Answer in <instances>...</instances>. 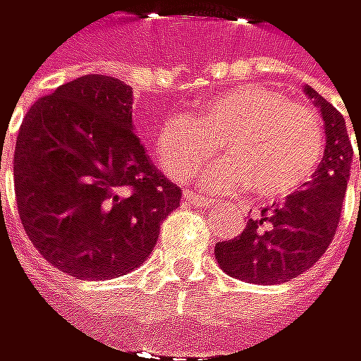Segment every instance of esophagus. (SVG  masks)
I'll list each match as a JSON object with an SVG mask.
<instances>
[{"label":"esophagus","mask_w":361,"mask_h":361,"mask_svg":"<svg viewBox=\"0 0 361 361\" xmlns=\"http://www.w3.org/2000/svg\"><path fill=\"white\" fill-rule=\"evenodd\" d=\"M183 200H185L187 204H193V207H211V204H213L211 197L193 195V193H185V195H183Z\"/></svg>","instance_id":"esophagus-1"}]
</instances>
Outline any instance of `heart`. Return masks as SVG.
I'll return each instance as SVG.
<instances>
[{
    "instance_id": "heart-1",
    "label": "heart",
    "mask_w": 361,
    "mask_h": 361,
    "mask_svg": "<svg viewBox=\"0 0 361 361\" xmlns=\"http://www.w3.org/2000/svg\"><path fill=\"white\" fill-rule=\"evenodd\" d=\"M226 157L209 166L197 185L245 189L258 200L280 202L312 180L323 154L317 118L276 87L241 83L207 99L195 118L170 116L157 127L154 150L174 180L189 178L217 150Z\"/></svg>"
}]
</instances>
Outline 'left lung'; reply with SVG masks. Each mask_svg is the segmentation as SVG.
Here are the masks:
<instances>
[{
    "label": "left lung",
    "instance_id": "left-lung-1",
    "mask_svg": "<svg viewBox=\"0 0 361 361\" xmlns=\"http://www.w3.org/2000/svg\"><path fill=\"white\" fill-rule=\"evenodd\" d=\"M303 92L323 116V164L305 189L286 197L280 209H264L247 221L241 237L215 245V258L230 278L250 284L288 282L325 254L336 234L353 161L351 137L331 103L310 85H303Z\"/></svg>",
    "mask_w": 361,
    "mask_h": 361
}]
</instances>
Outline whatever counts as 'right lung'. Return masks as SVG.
Returning <instances> with one entry per match:
<instances>
[{
    "label": "right lung",
    "mask_w": 361,
    "mask_h": 361,
    "mask_svg": "<svg viewBox=\"0 0 361 361\" xmlns=\"http://www.w3.org/2000/svg\"><path fill=\"white\" fill-rule=\"evenodd\" d=\"M1 168V166H0ZM14 191L34 247L77 280L146 262L180 189L133 131V87L85 75L36 101L14 148Z\"/></svg>",
    "instance_id": "right-lung-1"
}]
</instances>
